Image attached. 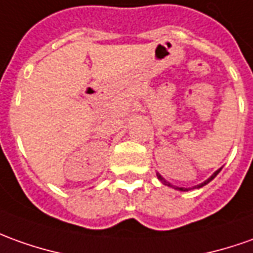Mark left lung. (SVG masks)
Segmentation results:
<instances>
[{"label": "left lung", "mask_w": 253, "mask_h": 253, "mask_svg": "<svg viewBox=\"0 0 253 253\" xmlns=\"http://www.w3.org/2000/svg\"><path fill=\"white\" fill-rule=\"evenodd\" d=\"M220 169H222V168H220ZM220 169H217L216 172H215V173H213V175H212V176H211V177H208V179H207L205 182H203V183H201V184H198V186H194L193 189H200V187H203V186H205V184H208V183H210L211 180H212V179H215V176H216L217 173L220 172ZM157 177H158V179H160V182L164 183L165 186H169V187H173V189L180 190V191H189V190H191V189H190V187H189V189H186V187H176V186H172V184H170V183L167 182V180H165V179H164V177L161 176L160 173H157Z\"/></svg>", "instance_id": "left-lung-1"}]
</instances>
